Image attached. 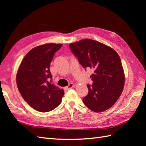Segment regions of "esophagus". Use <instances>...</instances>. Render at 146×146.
Here are the masks:
<instances>
[{
  "label": "esophagus",
  "mask_w": 146,
  "mask_h": 146,
  "mask_svg": "<svg viewBox=\"0 0 146 146\" xmlns=\"http://www.w3.org/2000/svg\"><path fill=\"white\" fill-rule=\"evenodd\" d=\"M74 86H75V85H74V84H73V83H70L69 85H68L67 86H66V87H65V89H66V90H70L71 88H73Z\"/></svg>",
  "instance_id": "obj_1"
}]
</instances>
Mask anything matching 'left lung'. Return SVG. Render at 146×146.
Returning <instances> with one entry per match:
<instances>
[{"mask_svg":"<svg viewBox=\"0 0 146 146\" xmlns=\"http://www.w3.org/2000/svg\"><path fill=\"white\" fill-rule=\"evenodd\" d=\"M70 48L80 64L94 71L93 84L87 85L88 94L84 104L95 112H102L115 103L123 91L125 76L120 58L110 47L92 39L71 43Z\"/></svg>","mask_w":146,"mask_h":146,"instance_id":"left-lung-1","label":"left lung"}]
</instances>
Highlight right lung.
Listing matches in <instances>:
<instances>
[{"instance_id":"obj_1","label":"right lung","mask_w":146,"mask_h":146,"mask_svg":"<svg viewBox=\"0 0 146 146\" xmlns=\"http://www.w3.org/2000/svg\"><path fill=\"white\" fill-rule=\"evenodd\" d=\"M61 44L49 43L34 48L27 52L20 64L16 76L19 91L34 109L47 112L60 104L63 89L52 83L49 70L55 52Z\"/></svg>"}]
</instances>
